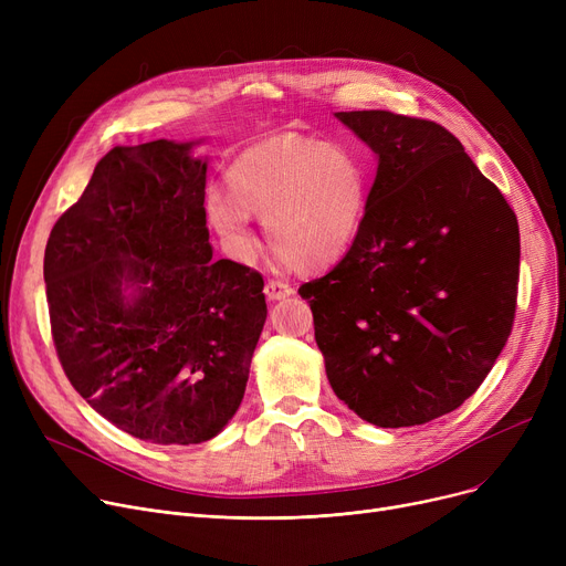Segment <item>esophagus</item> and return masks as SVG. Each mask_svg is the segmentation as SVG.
<instances>
[{"mask_svg":"<svg viewBox=\"0 0 566 566\" xmlns=\"http://www.w3.org/2000/svg\"><path fill=\"white\" fill-rule=\"evenodd\" d=\"M263 293L268 301H284L293 293V286L286 282H280V280H268L263 286Z\"/></svg>","mask_w":566,"mask_h":566,"instance_id":"1","label":"esophagus"}]
</instances>
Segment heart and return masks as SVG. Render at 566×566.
Listing matches in <instances>:
<instances>
[{"mask_svg": "<svg viewBox=\"0 0 566 566\" xmlns=\"http://www.w3.org/2000/svg\"><path fill=\"white\" fill-rule=\"evenodd\" d=\"M229 192H211L206 216L227 248L243 261L259 252L252 218L268 243L301 271L331 268L358 241L369 203V169L355 148L280 133L235 156Z\"/></svg>", "mask_w": 566, "mask_h": 566, "instance_id": "heart-1", "label": "heart"}]
</instances>
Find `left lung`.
<instances>
[{"instance_id": "obj_1", "label": "left lung", "mask_w": 566, "mask_h": 566, "mask_svg": "<svg viewBox=\"0 0 566 566\" xmlns=\"http://www.w3.org/2000/svg\"><path fill=\"white\" fill-rule=\"evenodd\" d=\"M378 158L358 241L298 293L335 395L399 429L457 410L507 344L521 235L463 144L424 118L335 112Z\"/></svg>"}]
</instances>
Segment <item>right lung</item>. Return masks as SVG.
<instances>
[{"mask_svg":"<svg viewBox=\"0 0 566 566\" xmlns=\"http://www.w3.org/2000/svg\"><path fill=\"white\" fill-rule=\"evenodd\" d=\"M199 142L114 146L50 231L52 337L80 397L156 444L216 438L243 401L263 277L213 261Z\"/></svg>","mask_w":566,"mask_h":566,"instance_id":"obj_1","label":"right lung"}]
</instances>
